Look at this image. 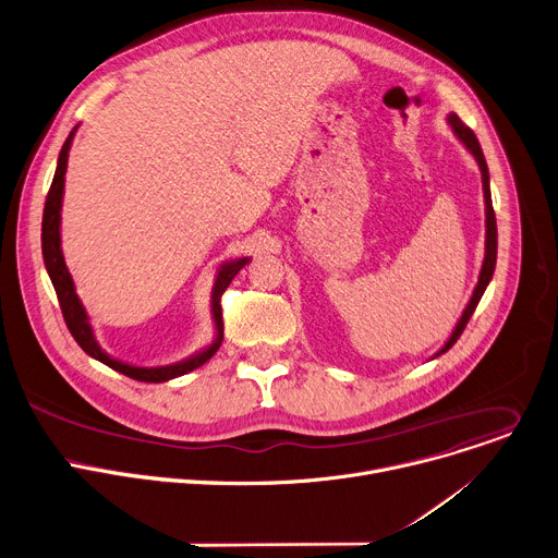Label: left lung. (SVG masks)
<instances>
[{"instance_id": "obj_1", "label": "left lung", "mask_w": 558, "mask_h": 558, "mask_svg": "<svg viewBox=\"0 0 558 558\" xmlns=\"http://www.w3.org/2000/svg\"><path fill=\"white\" fill-rule=\"evenodd\" d=\"M448 123H450V129H452L454 137H457V140L465 146V150L476 159L478 170H481L483 202H485V255H483V264H481L478 281H476V286H474V292H472V296H470V301H468V305H465V311H463L461 319L457 322V326H454V330H452L450 339L444 343V348H441L435 356H432V359L441 356L444 352H448V350L457 343V339H459V337H461V332L465 330V326H468V322H470L472 313L476 311V305H478V301H481V296H483V292H485L487 283L492 281L494 266H497V217H494V208H492V195H489V172H487V163H485V157H483L481 144H478L476 135L465 126V123H463L454 112H450V114H448Z\"/></svg>"}]
</instances>
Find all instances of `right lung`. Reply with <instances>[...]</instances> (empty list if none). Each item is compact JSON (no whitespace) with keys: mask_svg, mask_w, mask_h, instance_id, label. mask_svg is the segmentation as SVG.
I'll return each mask as SVG.
<instances>
[{"mask_svg":"<svg viewBox=\"0 0 558 558\" xmlns=\"http://www.w3.org/2000/svg\"><path fill=\"white\" fill-rule=\"evenodd\" d=\"M77 126L71 131L69 140L64 142L57 157V170L50 183V191L46 197V206H44V219H41V255H44V264L48 270V277L52 281V288L57 292L61 313H64L66 326L71 330V335L75 337V341L82 345V350L101 361L104 365L117 369V373L126 375L135 381H146V384H163L170 379H177L185 373H193L195 367L204 365L221 345L223 339V322H221V294L226 292V288L230 286V281L236 277V272L251 264V257H236V259H228L217 268L215 275V286H213V294H210V313H213V324H215V337L208 345H204L202 350H197L195 354L185 356L177 363L170 365H155V367H142V365H133L126 361H119L114 356H110L106 350H101V345L97 343L90 317L86 313V307L75 290V281L69 272V266L64 262V253H61V204H64V181H66V168H69V150L73 146Z\"/></svg>","mask_w":558,"mask_h":558,"instance_id":"right-lung-1","label":"right lung"}]
</instances>
